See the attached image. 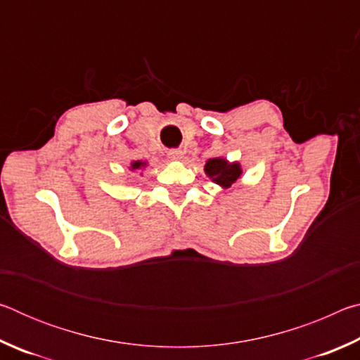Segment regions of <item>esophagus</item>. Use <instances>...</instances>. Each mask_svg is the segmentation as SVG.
Instances as JSON below:
<instances>
[{"instance_id":"esophagus-1","label":"esophagus","mask_w":360,"mask_h":360,"mask_svg":"<svg viewBox=\"0 0 360 360\" xmlns=\"http://www.w3.org/2000/svg\"><path fill=\"white\" fill-rule=\"evenodd\" d=\"M168 157L172 158V160H174V162H179L181 158L184 157V154H182V150H179V149H173V150L168 152Z\"/></svg>"}]
</instances>
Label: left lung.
<instances>
[{"instance_id":"1","label":"left lung","mask_w":360,"mask_h":360,"mask_svg":"<svg viewBox=\"0 0 360 360\" xmlns=\"http://www.w3.org/2000/svg\"><path fill=\"white\" fill-rule=\"evenodd\" d=\"M205 173L214 184L230 188L241 178L243 168L238 162H229L227 158H210L205 163Z\"/></svg>"}]
</instances>
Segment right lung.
Masks as SVG:
<instances>
[{
  "label": "right lung",
  "mask_w": 360,
  "mask_h": 360,
  "mask_svg": "<svg viewBox=\"0 0 360 360\" xmlns=\"http://www.w3.org/2000/svg\"><path fill=\"white\" fill-rule=\"evenodd\" d=\"M146 165H148V162H141V160H136V162H131L130 169L131 172H136V169H143Z\"/></svg>",
  "instance_id": "1"
}]
</instances>
